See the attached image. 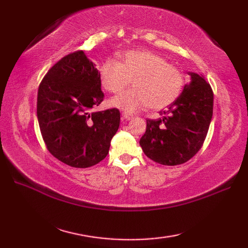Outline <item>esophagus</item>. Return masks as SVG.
I'll use <instances>...</instances> for the list:
<instances>
[{
    "label": "esophagus",
    "instance_id": "obj_1",
    "mask_svg": "<svg viewBox=\"0 0 248 248\" xmlns=\"http://www.w3.org/2000/svg\"><path fill=\"white\" fill-rule=\"evenodd\" d=\"M123 117H124V119H125V120H131V119L134 118V116H133V115H130V114H128V113H123Z\"/></svg>",
    "mask_w": 248,
    "mask_h": 248
}]
</instances>
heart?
Listing matches in <instances>:
<instances>
[{
	"label": "heart",
	"mask_w": 248,
	"mask_h": 248,
	"mask_svg": "<svg viewBox=\"0 0 248 248\" xmlns=\"http://www.w3.org/2000/svg\"><path fill=\"white\" fill-rule=\"evenodd\" d=\"M133 78L132 89L116 94L109 105L135 113L149 105L163 108L181 93L184 80L181 71L167 64L162 56L148 50H130L118 55V62L105 61L99 69V80L108 93H119Z\"/></svg>",
	"instance_id": "b5f03b06"
}]
</instances>
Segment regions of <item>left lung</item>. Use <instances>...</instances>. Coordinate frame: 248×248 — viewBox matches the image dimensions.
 Wrapping results in <instances>:
<instances>
[{
	"label": "left lung",
	"mask_w": 248,
	"mask_h": 248,
	"mask_svg": "<svg viewBox=\"0 0 248 248\" xmlns=\"http://www.w3.org/2000/svg\"><path fill=\"white\" fill-rule=\"evenodd\" d=\"M191 82L162 118L147 120L140 145L144 154L162 165H179L197 154L207 136L213 115V93L202 76L188 72Z\"/></svg>",
	"instance_id": "obj_1"
}]
</instances>
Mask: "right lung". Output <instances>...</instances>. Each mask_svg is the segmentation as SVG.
Returning a JSON list of instances; mask_svg holds the SVG:
<instances>
[{"label":"right lung","mask_w":248,"mask_h":248,"mask_svg":"<svg viewBox=\"0 0 248 248\" xmlns=\"http://www.w3.org/2000/svg\"><path fill=\"white\" fill-rule=\"evenodd\" d=\"M104 94L99 70L83 51L62 57L41 81L37 118L51 155L66 165L87 168L108 155L117 132V108L93 112Z\"/></svg>","instance_id":"1"}]
</instances>
